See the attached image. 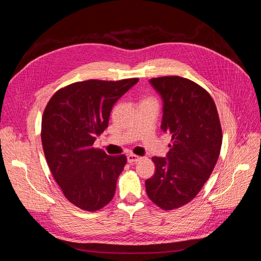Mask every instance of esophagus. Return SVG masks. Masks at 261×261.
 <instances>
[{
    "label": "esophagus",
    "mask_w": 261,
    "mask_h": 261,
    "mask_svg": "<svg viewBox=\"0 0 261 261\" xmlns=\"http://www.w3.org/2000/svg\"><path fill=\"white\" fill-rule=\"evenodd\" d=\"M141 160V156L136 155V154H128L127 155V162L128 163H136Z\"/></svg>",
    "instance_id": "1"
}]
</instances>
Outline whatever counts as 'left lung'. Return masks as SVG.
Listing matches in <instances>:
<instances>
[{
  "label": "left lung",
  "instance_id": "obj_1",
  "mask_svg": "<svg viewBox=\"0 0 261 261\" xmlns=\"http://www.w3.org/2000/svg\"><path fill=\"white\" fill-rule=\"evenodd\" d=\"M163 99L161 128L172 136L167 158L153 156L155 173L147 195L162 210L192 201L215 169L222 128L215 101L195 82L179 76L150 80Z\"/></svg>",
  "mask_w": 261,
  "mask_h": 261
}]
</instances>
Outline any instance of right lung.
<instances>
[{"label": "right lung", "mask_w": 261, "mask_h": 261, "mask_svg": "<svg viewBox=\"0 0 261 261\" xmlns=\"http://www.w3.org/2000/svg\"><path fill=\"white\" fill-rule=\"evenodd\" d=\"M138 82L89 80L55 92L42 115L41 141L52 175L66 199L85 211H97L112 200L127 159L94 148L108 127L115 102Z\"/></svg>", "instance_id": "1"}]
</instances>
